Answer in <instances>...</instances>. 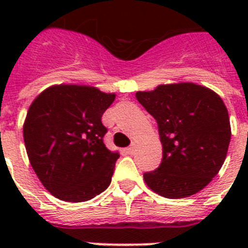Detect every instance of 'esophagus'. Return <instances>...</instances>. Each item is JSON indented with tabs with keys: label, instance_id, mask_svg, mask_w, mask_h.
Returning a JSON list of instances; mask_svg holds the SVG:
<instances>
[{
	"label": "esophagus",
	"instance_id": "obj_1",
	"mask_svg": "<svg viewBox=\"0 0 248 248\" xmlns=\"http://www.w3.org/2000/svg\"><path fill=\"white\" fill-rule=\"evenodd\" d=\"M126 151H127L128 155H134V152H135V147H134V145H131V147H128Z\"/></svg>",
	"mask_w": 248,
	"mask_h": 248
}]
</instances>
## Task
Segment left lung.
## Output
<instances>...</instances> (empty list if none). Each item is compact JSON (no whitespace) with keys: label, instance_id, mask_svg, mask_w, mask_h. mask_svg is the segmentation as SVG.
I'll return each mask as SVG.
<instances>
[{"label":"left lung","instance_id":"obj_1","mask_svg":"<svg viewBox=\"0 0 248 248\" xmlns=\"http://www.w3.org/2000/svg\"><path fill=\"white\" fill-rule=\"evenodd\" d=\"M136 99L158 124L162 162L144 173L159 196L179 200L206 186L221 169L231 143V122L221 97L192 82L138 91Z\"/></svg>","mask_w":248,"mask_h":248}]
</instances>
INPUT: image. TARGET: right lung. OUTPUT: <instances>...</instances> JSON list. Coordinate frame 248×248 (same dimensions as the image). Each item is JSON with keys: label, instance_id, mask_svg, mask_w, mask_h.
<instances>
[{"label": "right lung", "instance_id": "right-lung-1", "mask_svg": "<svg viewBox=\"0 0 248 248\" xmlns=\"http://www.w3.org/2000/svg\"><path fill=\"white\" fill-rule=\"evenodd\" d=\"M114 99L93 86L55 85L31 104L23 126L25 149L54 197L85 202L109 186L120 155L105 147L101 117Z\"/></svg>", "mask_w": 248, "mask_h": 248}]
</instances>
